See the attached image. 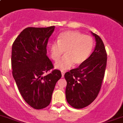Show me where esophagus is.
Wrapping results in <instances>:
<instances>
[{
  "instance_id": "34e87169",
  "label": "esophagus",
  "mask_w": 123,
  "mask_h": 123,
  "mask_svg": "<svg viewBox=\"0 0 123 123\" xmlns=\"http://www.w3.org/2000/svg\"><path fill=\"white\" fill-rule=\"evenodd\" d=\"M64 75H65V72H62V77H64Z\"/></svg>"
}]
</instances>
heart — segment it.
<instances>
[{
	"label": "heart",
	"mask_w": 123,
	"mask_h": 123,
	"mask_svg": "<svg viewBox=\"0 0 123 123\" xmlns=\"http://www.w3.org/2000/svg\"><path fill=\"white\" fill-rule=\"evenodd\" d=\"M93 46L92 37L78 31L68 30L58 35V41L49 44V51L52 59L56 62L65 50V55L55 65L56 68L64 71L69 69L73 64L79 66L84 63L92 54Z\"/></svg>",
	"instance_id": "obj_1"
}]
</instances>
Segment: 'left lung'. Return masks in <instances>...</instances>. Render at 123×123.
Masks as SVG:
<instances>
[{"instance_id":"obj_1","label":"left lung","mask_w":123,"mask_h":123,"mask_svg":"<svg viewBox=\"0 0 123 123\" xmlns=\"http://www.w3.org/2000/svg\"><path fill=\"white\" fill-rule=\"evenodd\" d=\"M92 33L96 41L93 52L84 63L65 74L66 101L75 109L85 107L94 101L105 74L107 60L105 46L98 35Z\"/></svg>"}]
</instances>
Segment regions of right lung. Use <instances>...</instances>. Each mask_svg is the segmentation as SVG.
Instances as JSON below:
<instances>
[{
	"mask_svg": "<svg viewBox=\"0 0 123 123\" xmlns=\"http://www.w3.org/2000/svg\"><path fill=\"white\" fill-rule=\"evenodd\" d=\"M55 26L27 27L16 38L12 46L13 78L24 101L35 109L48 107L53 91L62 77L60 70L47 56L46 46Z\"/></svg>",
	"mask_w": 123,
	"mask_h": 123,
	"instance_id": "1",
	"label": "right lung"
}]
</instances>
